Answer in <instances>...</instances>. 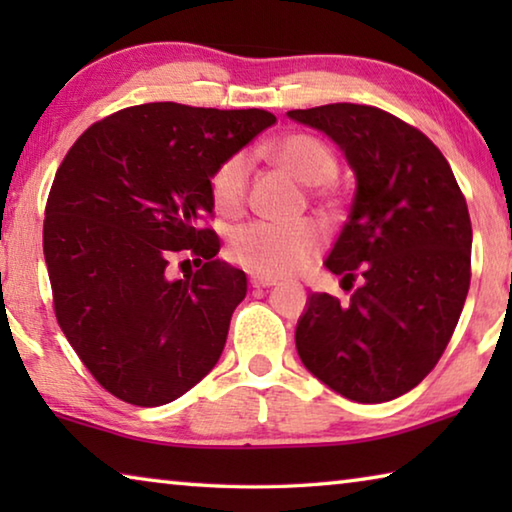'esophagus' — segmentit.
<instances>
[{
  "mask_svg": "<svg viewBox=\"0 0 512 512\" xmlns=\"http://www.w3.org/2000/svg\"><path fill=\"white\" fill-rule=\"evenodd\" d=\"M250 284H253V287H275V284H277V280H275V277H268V275H257V273H253V275H250Z\"/></svg>",
  "mask_w": 512,
  "mask_h": 512,
  "instance_id": "34e87169",
  "label": "esophagus"
}]
</instances>
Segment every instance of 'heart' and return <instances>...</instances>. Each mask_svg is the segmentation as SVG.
<instances>
[{"mask_svg": "<svg viewBox=\"0 0 512 512\" xmlns=\"http://www.w3.org/2000/svg\"><path fill=\"white\" fill-rule=\"evenodd\" d=\"M271 160L305 185L329 183L339 173L332 146L311 133H289L268 146ZM216 210L237 214L248 194V158L244 153L223 160L210 178ZM329 194V187L323 189ZM325 246V228L316 219L255 221L239 228L230 239V257L257 275H291L311 264Z\"/></svg>", "mask_w": 512, "mask_h": 512, "instance_id": "b5f03b06", "label": "heart"}]
</instances>
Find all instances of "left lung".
<instances>
[{
	"label": "left lung",
	"instance_id": "left-lung-1",
	"mask_svg": "<svg viewBox=\"0 0 512 512\" xmlns=\"http://www.w3.org/2000/svg\"><path fill=\"white\" fill-rule=\"evenodd\" d=\"M341 146L357 176L325 266L348 302L311 293L296 327L305 368L361 404L409 393L452 339L470 289L472 223L445 155L386 110L329 103L289 110Z\"/></svg>",
	"mask_w": 512,
	"mask_h": 512
}]
</instances>
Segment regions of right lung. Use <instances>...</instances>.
Segmentation results:
<instances>
[{"mask_svg": "<svg viewBox=\"0 0 512 512\" xmlns=\"http://www.w3.org/2000/svg\"><path fill=\"white\" fill-rule=\"evenodd\" d=\"M273 124L257 108L142 103L92 124L60 162L42 230L56 320L119 400L169 404L219 361L246 273L216 259L203 225L210 178ZM178 254L199 266L183 281L168 268Z\"/></svg>", "mask_w": 512, "mask_h": 512, "instance_id": "1", "label": "right lung"}]
</instances>
